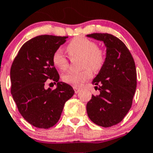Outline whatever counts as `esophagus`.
Listing matches in <instances>:
<instances>
[{
  "label": "esophagus",
  "mask_w": 153,
  "mask_h": 153,
  "mask_svg": "<svg viewBox=\"0 0 153 153\" xmlns=\"http://www.w3.org/2000/svg\"><path fill=\"white\" fill-rule=\"evenodd\" d=\"M74 90H75V93L77 94L81 91V88H77V87H74Z\"/></svg>",
  "instance_id": "esophagus-1"
}]
</instances>
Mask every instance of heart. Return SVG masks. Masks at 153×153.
Masks as SVG:
<instances>
[{"mask_svg": "<svg viewBox=\"0 0 153 153\" xmlns=\"http://www.w3.org/2000/svg\"><path fill=\"white\" fill-rule=\"evenodd\" d=\"M67 51L71 58L82 57V66L85 69L81 71H68L62 75L64 82L75 87H80L92 77L91 70L98 71L101 69L106 60L105 52L97 46L94 41L85 36H76L70 41L67 46ZM53 62L61 71L68 67V60L61 49L53 55Z\"/></svg>", "mask_w": 153, "mask_h": 153, "instance_id": "obj_1", "label": "heart"}]
</instances>
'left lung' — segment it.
Listing matches in <instances>:
<instances>
[{
    "label": "left lung",
    "instance_id": "left-lung-1",
    "mask_svg": "<svg viewBox=\"0 0 153 153\" xmlns=\"http://www.w3.org/2000/svg\"><path fill=\"white\" fill-rule=\"evenodd\" d=\"M87 36L103 41L107 47L105 62L92 82L100 94L92 95L87 113L95 124L111 127L123 120L131 108L137 88L136 65L130 50L117 37L109 33Z\"/></svg>",
    "mask_w": 153,
    "mask_h": 153
}]
</instances>
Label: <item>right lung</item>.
Here are the masks:
<instances>
[{"mask_svg":"<svg viewBox=\"0 0 153 153\" xmlns=\"http://www.w3.org/2000/svg\"><path fill=\"white\" fill-rule=\"evenodd\" d=\"M68 36L41 35L23 44L10 68L11 94L24 119L33 126L49 129L57 123L65 103L73 96L71 85L59 82L53 55ZM48 81L57 83L46 89Z\"/></svg>","mask_w":153,"mask_h":153,"instance_id":"1","label":"right lung"}]
</instances>
